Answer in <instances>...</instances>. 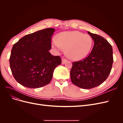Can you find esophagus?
<instances>
[{"label": "esophagus", "instance_id": "1", "mask_svg": "<svg viewBox=\"0 0 123 123\" xmlns=\"http://www.w3.org/2000/svg\"><path fill=\"white\" fill-rule=\"evenodd\" d=\"M62 64H64L67 61V59H66V58H62Z\"/></svg>", "mask_w": 123, "mask_h": 123}]
</instances>
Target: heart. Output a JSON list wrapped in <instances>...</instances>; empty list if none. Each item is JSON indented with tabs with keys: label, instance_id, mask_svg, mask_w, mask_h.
<instances>
[{
	"label": "heart",
	"instance_id": "obj_1",
	"mask_svg": "<svg viewBox=\"0 0 123 123\" xmlns=\"http://www.w3.org/2000/svg\"><path fill=\"white\" fill-rule=\"evenodd\" d=\"M92 43L90 35L79 31L62 32L58 35L57 39L52 41L54 48L59 51L65 48L66 55L73 60H80L86 56L90 52Z\"/></svg>",
	"mask_w": 123,
	"mask_h": 123
}]
</instances>
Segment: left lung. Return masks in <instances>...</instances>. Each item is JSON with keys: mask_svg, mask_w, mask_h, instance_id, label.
<instances>
[{"mask_svg": "<svg viewBox=\"0 0 123 123\" xmlns=\"http://www.w3.org/2000/svg\"><path fill=\"white\" fill-rule=\"evenodd\" d=\"M94 41L91 52L82 61L73 62L70 71L72 83L83 89L102 84L111 72L113 62L112 47L103 37L88 32Z\"/></svg>", "mask_w": 123, "mask_h": 123, "instance_id": "8db88e82", "label": "left lung"}]
</instances>
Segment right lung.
<instances>
[{
	"label": "right lung",
	"mask_w": 123,
	"mask_h": 123,
	"mask_svg": "<svg viewBox=\"0 0 123 123\" xmlns=\"http://www.w3.org/2000/svg\"><path fill=\"white\" fill-rule=\"evenodd\" d=\"M55 30L47 28L25 36L11 50L10 66L14 79L29 88H38L49 84L54 69L61 64L59 56L49 52L51 37Z\"/></svg>",
	"instance_id": "1"
}]
</instances>
